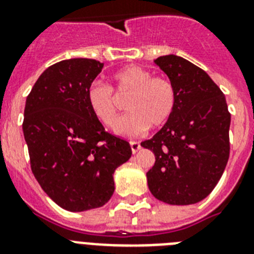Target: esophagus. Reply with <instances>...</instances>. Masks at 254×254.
Wrapping results in <instances>:
<instances>
[{
	"label": "esophagus",
	"instance_id": "obj_1",
	"mask_svg": "<svg viewBox=\"0 0 254 254\" xmlns=\"http://www.w3.org/2000/svg\"><path fill=\"white\" fill-rule=\"evenodd\" d=\"M129 146H131V150L133 154H136L141 149L140 142H137V141H129Z\"/></svg>",
	"mask_w": 254,
	"mask_h": 254
}]
</instances>
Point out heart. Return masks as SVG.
<instances>
[{
	"label": "heart",
	"instance_id": "obj_1",
	"mask_svg": "<svg viewBox=\"0 0 254 254\" xmlns=\"http://www.w3.org/2000/svg\"><path fill=\"white\" fill-rule=\"evenodd\" d=\"M116 93H129L126 109L114 127L121 136L134 137L151 127H161L174 113L177 91L165 77L154 76L149 69L140 66H126L112 75ZM87 105L107 127H112L117 118V104L113 91L108 85L95 81L87 87Z\"/></svg>",
	"mask_w": 254,
	"mask_h": 254
}]
</instances>
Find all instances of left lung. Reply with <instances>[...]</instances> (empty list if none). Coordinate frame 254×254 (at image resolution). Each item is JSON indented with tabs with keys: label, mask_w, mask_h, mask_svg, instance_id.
<instances>
[{
	"label": "left lung",
	"mask_w": 254,
	"mask_h": 254,
	"mask_svg": "<svg viewBox=\"0 0 254 254\" xmlns=\"http://www.w3.org/2000/svg\"><path fill=\"white\" fill-rule=\"evenodd\" d=\"M154 62L176 87L177 105L163 128L141 142L155 155L147 185L159 201L192 205L211 193L225 170L230 113L225 95L202 68L176 55Z\"/></svg>",
	"instance_id": "1"
}]
</instances>
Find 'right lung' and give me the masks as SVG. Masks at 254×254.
<instances>
[{
    "label": "right lung",
    "instance_id": "right-lung-1",
    "mask_svg": "<svg viewBox=\"0 0 254 254\" xmlns=\"http://www.w3.org/2000/svg\"><path fill=\"white\" fill-rule=\"evenodd\" d=\"M103 66L89 58L61 61L26 98L22 132L31 172L58 206L72 212L105 205L114 172L132 155L129 143L105 132L87 105V87Z\"/></svg>",
    "mask_w": 254,
    "mask_h": 254
}]
</instances>
